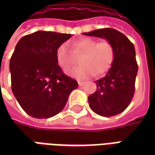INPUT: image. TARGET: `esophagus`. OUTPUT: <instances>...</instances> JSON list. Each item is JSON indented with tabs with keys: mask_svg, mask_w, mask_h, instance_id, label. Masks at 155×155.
<instances>
[{
	"mask_svg": "<svg viewBox=\"0 0 155 155\" xmlns=\"http://www.w3.org/2000/svg\"><path fill=\"white\" fill-rule=\"evenodd\" d=\"M84 84V82H83V81H78V84H79L80 86H82Z\"/></svg>",
	"mask_w": 155,
	"mask_h": 155,
	"instance_id": "esophagus-1",
	"label": "esophagus"
}]
</instances>
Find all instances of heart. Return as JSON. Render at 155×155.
I'll return each mask as SVG.
<instances>
[{"label": "heart", "mask_w": 155, "mask_h": 155, "mask_svg": "<svg viewBox=\"0 0 155 155\" xmlns=\"http://www.w3.org/2000/svg\"><path fill=\"white\" fill-rule=\"evenodd\" d=\"M72 51L76 55H82L81 65L68 71L67 74L77 80H84L94 74L106 73L114 63L115 48L110 41L98 42L91 38H83L72 44ZM58 65L64 71H68L74 63V56L67 45H61L55 51Z\"/></svg>", "instance_id": "heart-1"}]
</instances>
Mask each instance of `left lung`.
Wrapping results in <instances>:
<instances>
[{"label":"left lung","instance_id":"left-lung-1","mask_svg":"<svg viewBox=\"0 0 155 155\" xmlns=\"http://www.w3.org/2000/svg\"><path fill=\"white\" fill-rule=\"evenodd\" d=\"M83 34L106 39L115 48L114 63L104 77L95 81L97 88L88 97L89 105L101 116L120 114L129 106L134 94L138 72L134 46L127 36L112 28L99 29Z\"/></svg>","mask_w":155,"mask_h":155}]
</instances>
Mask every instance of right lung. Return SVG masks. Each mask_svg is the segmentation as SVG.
I'll return each mask as SVG.
<instances>
[{
  "instance_id": "right-lung-1",
  "label": "right lung",
  "mask_w": 155,
  "mask_h": 155,
  "mask_svg": "<svg viewBox=\"0 0 155 155\" xmlns=\"http://www.w3.org/2000/svg\"><path fill=\"white\" fill-rule=\"evenodd\" d=\"M71 34L39 31L23 36L10 61L12 90L26 114L36 119L56 115L77 81L63 73L55 51Z\"/></svg>"
}]
</instances>
